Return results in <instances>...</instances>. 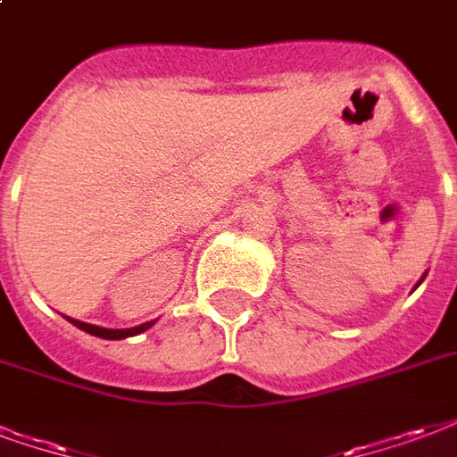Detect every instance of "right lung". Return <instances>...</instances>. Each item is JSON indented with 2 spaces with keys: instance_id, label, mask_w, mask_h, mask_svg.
<instances>
[{
  "instance_id": "obj_1",
  "label": "right lung",
  "mask_w": 457,
  "mask_h": 457,
  "mask_svg": "<svg viewBox=\"0 0 457 457\" xmlns=\"http://www.w3.org/2000/svg\"><path fill=\"white\" fill-rule=\"evenodd\" d=\"M71 320V318H70ZM77 325L79 330L88 332V335H96V337H103V339H125V337H135L139 332L149 330L154 322H144L139 328H129V330H105V328H96V325H88V322H81V320H71Z\"/></svg>"
}]
</instances>
